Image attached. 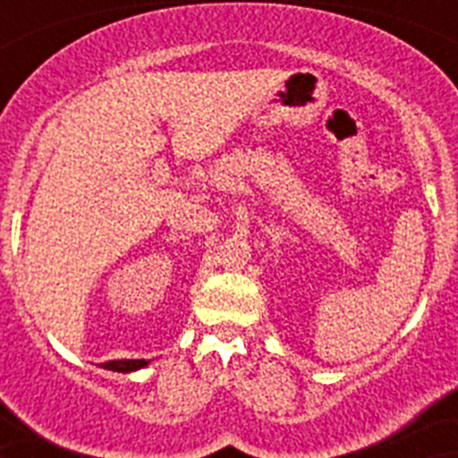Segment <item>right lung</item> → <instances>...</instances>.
I'll return each mask as SVG.
<instances>
[{
  "instance_id": "add662e5",
  "label": "right lung",
  "mask_w": 458,
  "mask_h": 458,
  "mask_svg": "<svg viewBox=\"0 0 458 458\" xmlns=\"http://www.w3.org/2000/svg\"><path fill=\"white\" fill-rule=\"evenodd\" d=\"M147 365H148V360H109V362H105L103 367L105 369L128 374V371H137Z\"/></svg>"
}]
</instances>
